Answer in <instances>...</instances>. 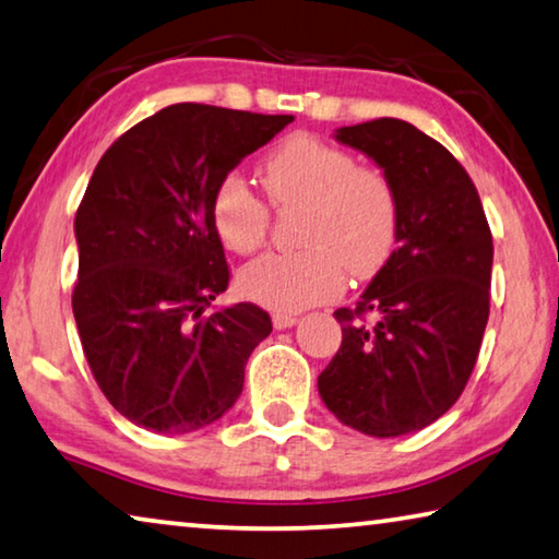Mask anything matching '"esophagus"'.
I'll return each instance as SVG.
<instances>
[{"label": "esophagus", "mask_w": 559, "mask_h": 559, "mask_svg": "<svg viewBox=\"0 0 559 559\" xmlns=\"http://www.w3.org/2000/svg\"><path fill=\"white\" fill-rule=\"evenodd\" d=\"M297 322H299V319L292 317V314H274L272 317L274 329H289V326H295Z\"/></svg>", "instance_id": "34e87169"}]
</instances>
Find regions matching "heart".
Here are the masks:
<instances>
[{
    "label": "heart",
    "instance_id": "obj_1",
    "mask_svg": "<svg viewBox=\"0 0 559 559\" xmlns=\"http://www.w3.org/2000/svg\"><path fill=\"white\" fill-rule=\"evenodd\" d=\"M274 207L301 205V250L267 252L237 277L240 292L274 312L334 299L346 272L369 280L391 258L399 233V198L386 173L356 166L354 155L299 133L262 163ZM213 227L227 250L247 254L264 242L270 210L240 176H225L213 195Z\"/></svg>",
    "mask_w": 559,
    "mask_h": 559
}]
</instances>
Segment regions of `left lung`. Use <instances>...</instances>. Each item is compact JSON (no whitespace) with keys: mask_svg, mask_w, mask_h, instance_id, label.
<instances>
[{"mask_svg":"<svg viewBox=\"0 0 559 559\" xmlns=\"http://www.w3.org/2000/svg\"><path fill=\"white\" fill-rule=\"evenodd\" d=\"M334 139L386 173L399 233L356 309L334 312L342 346L319 373V396L354 431L406 436L441 418L471 379L490 312L492 235L468 173L416 126L377 118Z\"/></svg>","mask_w":559,"mask_h":559,"instance_id":"obj_1","label":"left lung"}]
</instances>
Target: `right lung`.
Masks as SVG:
<instances>
[{
  "instance_id": "right-lung-1",
  "label": "right lung",
  "mask_w": 559,
  "mask_h": 559,
  "mask_svg": "<svg viewBox=\"0 0 559 559\" xmlns=\"http://www.w3.org/2000/svg\"><path fill=\"white\" fill-rule=\"evenodd\" d=\"M292 116L176 104L104 153L73 219L71 305L104 396L131 424L193 433L242 393L245 364L272 332L264 309L205 314L230 282L213 195Z\"/></svg>"
}]
</instances>
